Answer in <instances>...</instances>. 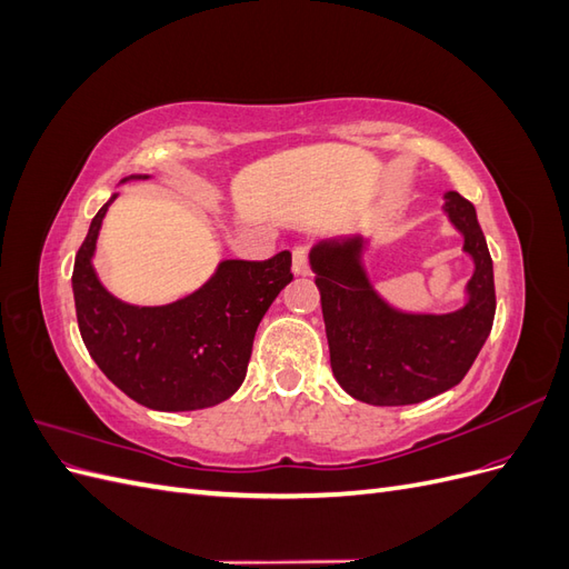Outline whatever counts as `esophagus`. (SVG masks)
<instances>
[{"label":"esophagus","instance_id":"34e87169","mask_svg":"<svg viewBox=\"0 0 569 569\" xmlns=\"http://www.w3.org/2000/svg\"><path fill=\"white\" fill-rule=\"evenodd\" d=\"M291 270H295V274H308V270H311L306 247H295V251H291Z\"/></svg>","mask_w":569,"mask_h":569}]
</instances>
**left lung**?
Wrapping results in <instances>:
<instances>
[{"instance_id": "obj_1", "label": "left lung", "mask_w": 569, "mask_h": 569, "mask_svg": "<svg viewBox=\"0 0 569 569\" xmlns=\"http://www.w3.org/2000/svg\"><path fill=\"white\" fill-rule=\"evenodd\" d=\"M443 199L446 213L465 234V251L475 258L470 299L456 313L408 316L389 308L360 266V237L311 251L332 372L358 401L408 406L432 399L468 375L491 332L496 289L485 232L468 199L458 192Z\"/></svg>"}]
</instances>
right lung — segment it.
<instances>
[{
	"label": "right lung",
	"instance_id": "add662e5",
	"mask_svg": "<svg viewBox=\"0 0 569 569\" xmlns=\"http://www.w3.org/2000/svg\"><path fill=\"white\" fill-rule=\"evenodd\" d=\"M113 199L92 218L76 253L73 297L84 347L120 391L147 408L199 410L230 399L247 377L258 322L295 280L291 253L222 261L194 295L168 306H130L111 297L92 268Z\"/></svg>",
	"mask_w": 569,
	"mask_h": 569
}]
</instances>
